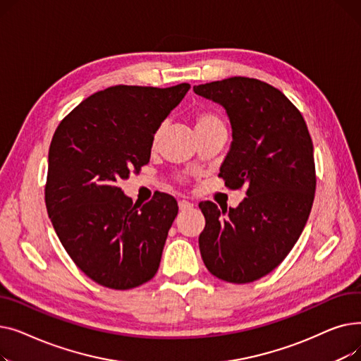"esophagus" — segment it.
<instances>
[{
	"label": "esophagus",
	"mask_w": 361,
	"mask_h": 361,
	"mask_svg": "<svg viewBox=\"0 0 361 361\" xmlns=\"http://www.w3.org/2000/svg\"><path fill=\"white\" fill-rule=\"evenodd\" d=\"M178 207H180V211H181V212H184V211H190V209H193V203L187 202V200H180V202H178Z\"/></svg>",
	"instance_id": "1"
}]
</instances>
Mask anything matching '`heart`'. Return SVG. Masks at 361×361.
Segmentation results:
<instances>
[{
	"instance_id": "obj_1",
	"label": "heart",
	"mask_w": 361,
	"mask_h": 361,
	"mask_svg": "<svg viewBox=\"0 0 361 361\" xmlns=\"http://www.w3.org/2000/svg\"><path fill=\"white\" fill-rule=\"evenodd\" d=\"M219 127H225L224 121L216 116L215 112L209 111V109H204L196 114L195 117V130L196 133L199 131H206V130H212V128H219ZM161 133H162V127H159L155 135L154 139H152V146H157L159 137H161Z\"/></svg>"
}]
</instances>
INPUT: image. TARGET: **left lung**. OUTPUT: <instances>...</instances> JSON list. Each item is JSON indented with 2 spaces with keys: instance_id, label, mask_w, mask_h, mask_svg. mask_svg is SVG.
<instances>
[{
  "instance_id": "obj_1",
  "label": "left lung",
  "mask_w": 361,
  "mask_h": 361,
  "mask_svg": "<svg viewBox=\"0 0 361 361\" xmlns=\"http://www.w3.org/2000/svg\"><path fill=\"white\" fill-rule=\"evenodd\" d=\"M193 90L224 106L231 123L219 177L226 187L247 188L237 207L199 204L206 219L200 255L216 278L253 282L287 257L307 222L316 190L312 137L286 94L257 79L230 78Z\"/></svg>"
}]
</instances>
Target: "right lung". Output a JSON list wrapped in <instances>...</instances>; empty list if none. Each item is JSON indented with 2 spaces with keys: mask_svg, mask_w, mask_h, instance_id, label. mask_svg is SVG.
<instances>
[{
  "mask_svg": "<svg viewBox=\"0 0 361 361\" xmlns=\"http://www.w3.org/2000/svg\"><path fill=\"white\" fill-rule=\"evenodd\" d=\"M188 89L112 86L80 102L54 133L47 211L68 256L99 286L135 288L159 268L178 204L165 193L133 204L118 183L149 162L155 131Z\"/></svg>",
  "mask_w": 361,
  "mask_h": 361,
  "instance_id": "add662e5",
  "label": "right lung"
}]
</instances>
